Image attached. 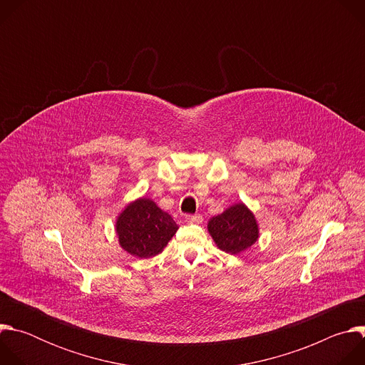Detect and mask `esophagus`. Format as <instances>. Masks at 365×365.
<instances>
[{
    "label": "esophagus",
    "instance_id": "1",
    "mask_svg": "<svg viewBox=\"0 0 365 365\" xmlns=\"http://www.w3.org/2000/svg\"><path fill=\"white\" fill-rule=\"evenodd\" d=\"M202 215L200 214H195V215H186V222L190 224H200L202 222Z\"/></svg>",
    "mask_w": 365,
    "mask_h": 365
}]
</instances>
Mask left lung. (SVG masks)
I'll return each mask as SVG.
<instances>
[{
	"mask_svg": "<svg viewBox=\"0 0 365 365\" xmlns=\"http://www.w3.org/2000/svg\"><path fill=\"white\" fill-rule=\"evenodd\" d=\"M207 230L217 245L228 254H238L247 250L258 238L254 215L242 203L234 205L224 214L214 217L207 224Z\"/></svg>",
	"mask_w": 365,
	"mask_h": 365,
	"instance_id": "8db88e82",
	"label": "left lung"
}]
</instances>
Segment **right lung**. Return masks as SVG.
Listing matches in <instances>:
<instances>
[{"label":"right lung","instance_id":"right-lung-1","mask_svg":"<svg viewBox=\"0 0 365 365\" xmlns=\"http://www.w3.org/2000/svg\"><path fill=\"white\" fill-rule=\"evenodd\" d=\"M178 228L173 218L150 199L130 203L117 221L121 247L141 258L162 252Z\"/></svg>","mask_w":365,"mask_h":365}]
</instances>
